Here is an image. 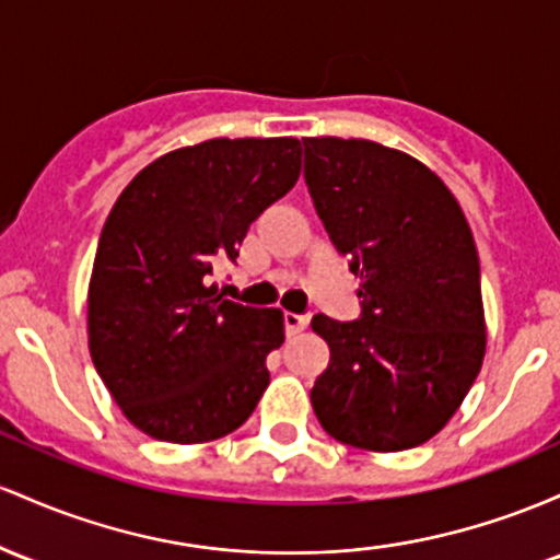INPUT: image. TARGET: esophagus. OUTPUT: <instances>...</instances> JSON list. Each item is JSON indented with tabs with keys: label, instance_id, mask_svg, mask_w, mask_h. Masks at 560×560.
<instances>
[{
	"label": "esophagus",
	"instance_id": "1",
	"mask_svg": "<svg viewBox=\"0 0 560 560\" xmlns=\"http://www.w3.org/2000/svg\"><path fill=\"white\" fill-rule=\"evenodd\" d=\"M282 325H285V332L288 336H296L310 325V317L306 314H293V312H285L282 314Z\"/></svg>",
	"mask_w": 560,
	"mask_h": 560
}]
</instances>
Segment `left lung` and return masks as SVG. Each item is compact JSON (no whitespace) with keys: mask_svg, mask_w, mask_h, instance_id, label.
<instances>
[{"mask_svg":"<svg viewBox=\"0 0 560 560\" xmlns=\"http://www.w3.org/2000/svg\"><path fill=\"white\" fill-rule=\"evenodd\" d=\"M304 179L362 299L351 323L312 317L330 347L314 416L357 450L418 447L455 416L487 349L466 217L429 166L370 140L306 137Z\"/></svg>","mask_w":560,"mask_h":560,"instance_id":"left-lung-1","label":"left lung"}]
</instances>
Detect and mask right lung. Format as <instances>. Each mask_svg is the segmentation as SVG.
Wrapping results in <instances>:
<instances>
[{
    "mask_svg": "<svg viewBox=\"0 0 560 560\" xmlns=\"http://www.w3.org/2000/svg\"><path fill=\"white\" fill-rule=\"evenodd\" d=\"M301 142L206 140L144 166L105 219L94 256L90 354L129 423L174 444L241 429L285 341L280 310L222 299L250 222L296 185Z\"/></svg>",
    "mask_w": 560,
    "mask_h": 560,
    "instance_id": "right-lung-1",
    "label": "right lung"
}]
</instances>
